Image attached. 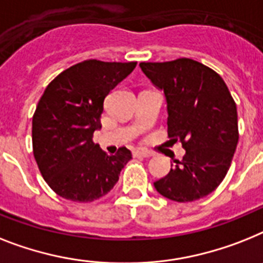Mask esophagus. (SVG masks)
Instances as JSON below:
<instances>
[{
  "label": "esophagus",
  "instance_id": "obj_1",
  "mask_svg": "<svg viewBox=\"0 0 263 263\" xmlns=\"http://www.w3.org/2000/svg\"><path fill=\"white\" fill-rule=\"evenodd\" d=\"M133 156L134 157H152L153 153L146 151V149H137V151L133 152Z\"/></svg>",
  "mask_w": 263,
  "mask_h": 263
}]
</instances>
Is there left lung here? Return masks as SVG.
I'll use <instances>...</instances> for the list:
<instances>
[{"label": "left lung", "instance_id": "left-lung-1", "mask_svg": "<svg viewBox=\"0 0 263 263\" xmlns=\"http://www.w3.org/2000/svg\"><path fill=\"white\" fill-rule=\"evenodd\" d=\"M140 67L164 91L168 137L185 149L183 160H176L168 175L156 181V191L179 203L207 196L227 175L239 138L236 105L224 80L186 58Z\"/></svg>", "mask_w": 263, "mask_h": 263}]
</instances>
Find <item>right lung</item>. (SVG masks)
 <instances>
[{"label": "right lung", "instance_id": "right-lung-1", "mask_svg": "<svg viewBox=\"0 0 263 263\" xmlns=\"http://www.w3.org/2000/svg\"><path fill=\"white\" fill-rule=\"evenodd\" d=\"M136 62L86 60L59 73L47 86L32 119L34 160L59 196L87 203L105 196L130 161L132 152L119 147L107 155L94 144L103 102Z\"/></svg>", "mask_w": 263, "mask_h": 263}]
</instances>
